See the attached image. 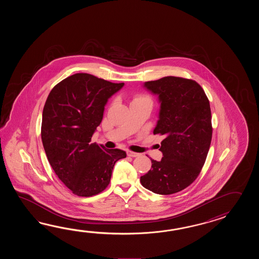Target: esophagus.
Here are the masks:
<instances>
[{"instance_id": "obj_1", "label": "esophagus", "mask_w": 259, "mask_h": 259, "mask_svg": "<svg viewBox=\"0 0 259 259\" xmlns=\"http://www.w3.org/2000/svg\"><path fill=\"white\" fill-rule=\"evenodd\" d=\"M127 154L128 156H131V157H137V156L140 155V154L134 153V152H132V151H127Z\"/></svg>"}]
</instances>
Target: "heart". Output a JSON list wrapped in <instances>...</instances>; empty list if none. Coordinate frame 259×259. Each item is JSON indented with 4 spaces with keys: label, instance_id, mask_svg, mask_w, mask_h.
Masks as SVG:
<instances>
[{
    "label": "heart",
    "instance_id": "1",
    "mask_svg": "<svg viewBox=\"0 0 259 259\" xmlns=\"http://www.w3.org/2000/svg\"><path fill=\"white\" fill-rule=\"evenodd\" d=\"M139 100H150L148 97H146V96H138L136 97L134 101H139Z\"/></svg>",
    "mask_w": 259,
    "mask_h": 259
}]
</instances>
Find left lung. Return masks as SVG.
<instances>
[{
    "mask_svg": "<svg viewBox=\"0 0 259 259\" xmlns=\"http://www.w3.org/2000/svg\"><path fill=\"white\" fill-rule=\"evenodd\" d=\"M158 96V120L154 134L163 136L160 161L143 176V187L157 194L181 192L198 177L212 139L209 101L198 83L183 77H165L143 83Z\"/></svg>",
    "mask_w": 259,
    "mask_h": 259,
    "instance_id": "left-lung-1",
    "label": "left lung"
}]
</instances>
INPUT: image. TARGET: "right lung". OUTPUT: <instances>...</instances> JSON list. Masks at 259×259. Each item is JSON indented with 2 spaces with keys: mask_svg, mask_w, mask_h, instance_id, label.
<instances>
[{
  "mask_svg": "<svg viewBox=\"0 0 259 259\" xmlns=\"http://www.w3.org/2000/svg\"><path fill=\"white\" fill-rule=\"evenodd\" d=\"M123 86L77 73L55 85L46 100L41 122L44 151L61 182L77 196L103 192L116 161L127 156L120 149L90 143L108 99Z\"/></svg>",
  "mask_w": 259,
  "mask_h": 259,
  "instance_id": "right-lung-1",
  "label": "right lung"
}]
</instances>
